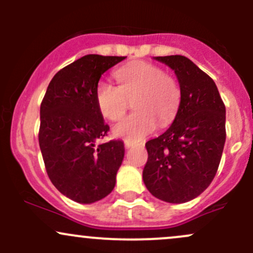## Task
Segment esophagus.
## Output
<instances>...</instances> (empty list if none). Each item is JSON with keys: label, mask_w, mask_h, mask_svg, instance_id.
Returning <instances> with one entry per match:
<instances>
[{"label": "esophagus", "mask_w": 253, "mask_h": 253, "mask_svg": "<svg viewBox=\"0 0 253 253\" xmlns=\"http://www.w3.org/2000/svg\"><path fill=\"white\" fill-rule=\"evenodd\" d=\"M134 144H136V143L132 142V141H125V147H126V148H131V147H133Z\"/></svg>", "instance_id": "1"}]
</instances>
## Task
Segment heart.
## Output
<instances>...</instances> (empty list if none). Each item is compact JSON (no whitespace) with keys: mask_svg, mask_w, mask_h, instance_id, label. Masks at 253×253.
<instances>
[{"mask_svg":"<svg viewBox=\"0 0 253 253\" xmlns=\"http://www.w3.org/2000/svg\"><path fill=\"white\" fill-rule=\"evenodd\" d=\"M119 86L109 82H99L95 100L105 119L116 121L132 101L133 114L122 119L112 127V134L126 141H141L155 131L158 122L168 126L174 121L181 101L177 81L164 73L154 63L134 62L115 72Z\"/></svg>","mask_w":253,"mask_h":253,"instance_id":"b5f03b06","label":"heart"}]
</instances>
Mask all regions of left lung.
Returning a JSON list of instances; mask_svg holds the SVG:
<instances>
[{
  "mask_svg": "<svg viewBox=\"0 0 253 253\" xmlns=\"http://www.w3.org/2000/svg\"><path fill=\"white\" fill-rule=\"evenodd\" d=\"M171 68L181 101L171 126L145 143V187L169 203H185L211 185L225 144V105L214 81L187 57L159 56Z\"/></svg>",
  "mask_w": 253,
  "mask_h": 253,
  "instance_id": "8db88e82",
  "label": "left lung"
}]
</instances>
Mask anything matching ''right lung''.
<instances>
[{"mask_svg": "<svg viewBox=\"0 0 253 253\" xmlns=\"http://www.w3.org/2000/svg\"><path fill=\"white\" fill-rule=\"evenodd\" d=\"M122 56L85 55L58 71L40 106L39 145L51 182L70 200L90 205L111 193L125 157L122 141L96 145L109 131L95 100L101 75Z\"/></svg>", "mask_w": 253, "mask_h": 253, "instance_id": "add662e5", "label": "right lung"}]
</instances>
